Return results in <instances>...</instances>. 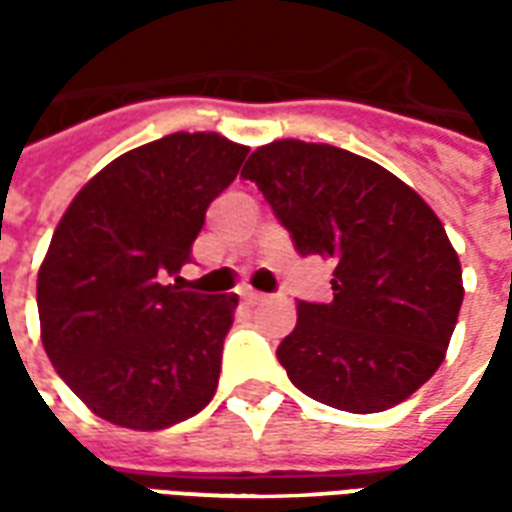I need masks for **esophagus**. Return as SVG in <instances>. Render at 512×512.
<instances>
[{"label": "esophagus", "mask_w": 512, "mask_h": 512, "mask_svg": "<svg viewBox=\"0 0 512 512\" xmlns=\"http://www.w3.org/2000/svg\"><path fill=\"white\" fill-rule=\"evenodd\" d=\"M241 299H244L246 304H257V301L263 299V293H257V290L246 288V290H241Z\"/></svg>", "instance_id": "34e87169"}]
</instances>
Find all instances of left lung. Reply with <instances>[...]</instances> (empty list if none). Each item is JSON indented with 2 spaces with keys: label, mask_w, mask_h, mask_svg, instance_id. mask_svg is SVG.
I'll list each match as a JSON object with an SVG mask.
<instances>
[{
  "label": "left lung",
  "mask_w": 512,
  "mask_h": 512,
  "mask_svg": "<svg viewBox=\"0 0 512 512\" xmlns=\"http://www.w3.org/2000/svg\"><path fill=\"white\" fill-rule=\"evenodd\" d=\"M301 257L334 263L332 301H296L279 365L304 395L373 414L444 362L463 301L461 263L428 202L343 147L279 139L246 161Z\"/></svg>",
  "instance_id": "obj_1"
}]
</instances>
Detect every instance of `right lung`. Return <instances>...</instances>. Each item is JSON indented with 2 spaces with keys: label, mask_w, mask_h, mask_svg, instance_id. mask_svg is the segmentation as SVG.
Returning <instances> with one entry per match:
<instances>
[{
  "label": "right lung",
  "mask_w": 512,
  "mask_h": 512,
  "mask_svg": "<svg viewBox=\"0 0 512 512\" xmlns=\"http://www.w3.org/2000/svg\"><path fill=\"white\" fill-rule=\"evenodd\" d=\"M249 147L169 134L128 150L84 186L38 271L43 348L98 417L161 430L211 403L235 293L167 285L191 263L205 211Z\"/></svg>",
  "instance_id": "right-lung-1"
}]
</instances>
